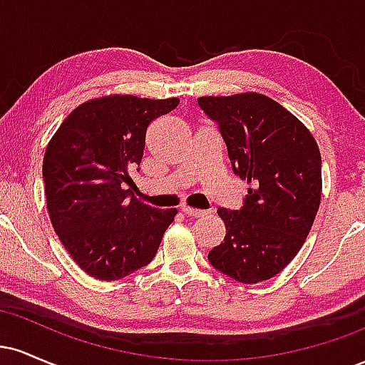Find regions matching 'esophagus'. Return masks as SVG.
<instances>
[{
	"instance_id": "34e87169",
	"label": "esophagus",
	"mask_w": 365,
	"mask_h": 365,
	"mask_svg": "<svg viewBox=\"0 0 365 365\" xmlns=\"http://www.w3.org/2000/svg\"><path fill=\"white\" fill-rule=\"evenodd\" d=\"M180 209H182L183 215H187L190 217H204L207 215V211H200V209H194V207H188V206H182Z\"/></svg>"
}]
</instances>
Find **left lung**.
<instances>
[{
    "instance_id": "obj_1",
    "label": "left lung",
    "mask_w": 365,
    "mask_h": 365,
    "mask_svg": "<svg viewBox=\"0 0 365 365\" xmlns=\"http://www.w3.org/2000/svg\"><path fill=\"white\" fill-rule=\"evenodd\" d=\"M197 103L217 123L233 173L249 183L242 209H217L226 235L207 259L240 283L266 282L295 257L319 209L317 142L297 116L257 92Z\"/></svg>"
}]
</instances>
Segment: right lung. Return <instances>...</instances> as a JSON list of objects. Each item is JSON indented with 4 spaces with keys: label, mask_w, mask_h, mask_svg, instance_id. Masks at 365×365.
Here are the masks:
<instances>
[{
    "label": "right lung",
    "mask_w": 365,
    "mask_h": 365,
    "mask_svg": "<svg viewBox=\"0 0 365 365\" xmlns=\"http://www.w3.org/2000/svg\"><path fill=\"white\" fill-rule=\"evenodd\" d=\"M178 98L113 94L81 104L63 120L43 161L48 212L81 269L115 282L148 266L177 209H156L130 194L150 121ZM139 170V168H137Z\"/></svg>",
    "instance_id": "obj_1"
}]
</instances>
